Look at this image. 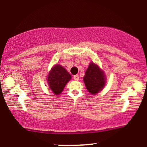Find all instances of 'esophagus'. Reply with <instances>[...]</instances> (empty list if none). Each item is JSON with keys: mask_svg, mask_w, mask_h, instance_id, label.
Returning a JSON list of instances; mask_svg holds the SVG:
<instances>
[{"mask_svg": "<svg viewBox=\"0 0 147 147\" xmlns=\"http://www.w3.org/2000/svg\"><path fill=\"white\" fill-rule=\"evenodd\" d=\"M73 79H75V81H78L79 79V75H75L73 77Z\"/></svg>", "mask_w": 147, "mask_h": 147, "instance_id": "obj_1", "label": "esophagus"}]
</instances>
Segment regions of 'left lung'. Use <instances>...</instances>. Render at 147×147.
<instances>
[{
  "label": "left lung",
  "mask_w": 147,
  "mask_h": 147,
  "mask_svg": "<svg viewBox=\"0 0 147 147\" xmlns=\"http://www.w3.org/2000/svg\"><path fill=\"white\" fill-rule=\"evenodd\" d=\"M83 79L88 91L93 95L104 88L106 82L104 70L93 62L89 64Z\"/></svg>",
  "instance_id": "obj_1"
}]
</instances>
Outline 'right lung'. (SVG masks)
Returning <instances> with one entry per match:
<instances>
[{
	"instance_id": "add662e5",
	"label": "right lung",
	"mask_w": 147,
	"mask_h": 147,
	"mask_svg": "<svg viewBox=\"0 0 147 147\" xmlns=\"http://www.w3.org/2000/svg\"><path fill=\"white\" fill-rule=\"evenodd\" d=\"M72 78L68 71L59 64H56L51 68L47 76L48 86L55 95L62 92L67 83Z\"/></svg>"
}]
</instances>
